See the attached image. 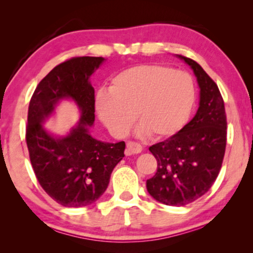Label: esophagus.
Returning <instances> with one entry per match:
<instances>
[{
  "instance_id": "obj_1",
  "label": "esophagus",
  "mask_w": 253,
  "mask_h": 253,
  "mask_svg": "<svg viewBox=\"0 0 253 253\" xmlns=\"http://www.w3.org/2000/svg\"><path fill=\"white\" fill-rule=\"evenodd\" d=\"M142 145L137 142L134 141H128L127 142V148H126V155H135V154H140L142 151Z\"/></svg>"
}]
</instances>
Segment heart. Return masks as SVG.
<instances>
[{"mask_svg": "<svg viewBox=\"0 0 253 253\" xmlns=\"http://www.w3.org/2000/svg\"><path fill=\"white\" fill-rule=\"evenodd\" d=\"M110 92L99 91L96 111L117 137L135 122L152 140L169 137L189 118L195 87L189 73L157 64L129 67L112 78Z\"/></svg>", "mask_w": 253, "mask_h": 253, "instance_id": "obj_1", "label": "heart"}]
</instances>
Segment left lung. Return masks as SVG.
Masks as SVG:
<instances>
[{
  "mask_svg": "<svg viewBox=\"0 0 253 253\" xmlns=\"http://www.w3.org/2000/svg\"><path fill=\"white\" fill-rule=\"evenodd\" d=\"M177 56L197 78L199 108L182 129L149 148L157 172L147 181V189L163 204L183 206L208 193L218 177L226 150L227 118L216 84L195 60Z\"/></svg>",
  "mask_w": 253,
  "mask_h": 253,
  "instance_id": "8db88e82",
  "label": "left lung"
}]
</instances>
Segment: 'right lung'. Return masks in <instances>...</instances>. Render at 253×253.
Here are the masks:
<instances>
[{"label":"right lung","instance_id":"right-lung-1","mask_svg":"<svg viewBox=\"0 0 253 253\" xmlns=\"http://www.w3.org/2000/svg\"><path fill=\"white\" fill-rule=\"evenodd\" d=\"M103 57H73L54 67L38 84L28 105L26 143L35 176L43 190L66 208L90 205L108 188L125 142L105 143L89 134L95 120V91L89 77ZM74 99L81 123L65 138L49 135L41 123L60 99Z\"/></svg>","mask_w":253,"mask_h":253}]
</instances>
